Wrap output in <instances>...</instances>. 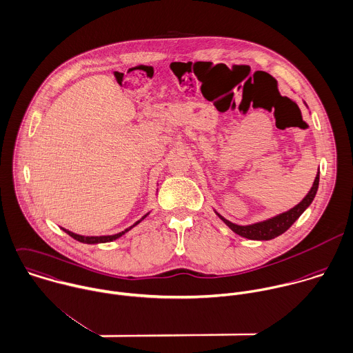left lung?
I'll return each instance as SVG.
<instances>
[{
    "label": "left lung",
    "mask_w": 353,
    "mask_h": 353,
    "mask_svg": "<svg viewBox=\"0 0 353 353\" xmlns=\"http://www.w3.org/2000/svg\"><path fill=\"white\" fill-rule=\"evenodd\" d=\"M318 186H319V171L315 176V181L312 183L311 190L308 192V194L303 199V201H300L296 207H293L292 210L279 214L274 218H270L267 221L263 222H257L253 225H248V226H239L232 223L230 221L225 219L222 215H219L216 211V215L234 232L235 234L241 235L243 238L248 239H254V241H268L272 239L278 235L283 234L300 216L301 214L311 205V203L315 199V194L318 192Z\"/></svg>",
    "instance_id": "8db88e82"
}]
</instances>
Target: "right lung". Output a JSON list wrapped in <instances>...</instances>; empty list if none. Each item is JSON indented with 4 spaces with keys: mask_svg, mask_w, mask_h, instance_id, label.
<instances>
[{
    "mask_svg": "<svg viewBox=\"0 0 353 353\" xmlns=\"http://www.w3.org/2000/svg\"><path fill=\"white\" fill-rule=\"evenodd\" d=\"M149 214H146V215H143L138 222H135L132 226H130L128 229H125L124 232H121V233H118V234L114 235H100V236H94V235H79L75 234V233H72V232H70V230H65V229H63L65 233L68 235H71L74 239H77V241H79V242H83V243H103V242H111V241H114V239H118L119 236H121L123 234H125L128 230H131L134 226H137L141 221H143L146 216H148Z\"/></svg>",
    "mask_w": 353,
    "mask_h": 353,
    "instance_id": "obj_1",
    "label": "right lung"
}]
</instances>
